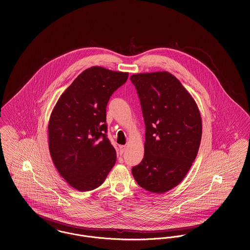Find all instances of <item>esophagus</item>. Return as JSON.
I'll return each mask as SVG.
<instances>
[{"mask_svg": "<svg viewBox=\"0 0 250 250\" xmlns=\"http://www.w3.org/2000/svg\"><path fill=\"white\" fill-rule=\"evenodd\" d=\"M125 149H126V145H120V146H119V154L122 155V154L124 153Z\"/></svg>", "mask_w": 250, "mask_h": 250, "instance_id": "esophagus-1", "label": "esophagus"}]
</instances>
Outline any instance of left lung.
<instances>
[{
  "label": "left lung",
  "mask_w": 250,
  "mask_h": 250,
  "mask_svg": "<svg viewBox=\"0 0 250 250\" xmlns=\"http://www.w3.org/2000/svg\"><path fill=\"white\" fill-rule=\"evenodd\" d=\"M145 123L144 157L132 168L137 183L164 193L185 178L196 158L202 136L198 107L178 79L167 71L131 76Z\"/></svg>",
  "instance_id": "left-lung-1"
}]
</instances>
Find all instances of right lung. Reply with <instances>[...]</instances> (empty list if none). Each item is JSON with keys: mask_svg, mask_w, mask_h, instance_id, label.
Masks as SVG:
<instances>
[{"mask_svg": "<svg viewBox=\"0 0 250 250\" xmlns=\"http://www.w3.org/2000/svg\"><path fill=\"white\" fill-rule=\"evenodd\" d=\"M129 73L93 66L62 94L48 126L49 150L61 176L80 191L103 184L116 162L107 137V102Z\"/></svg>", "mask_w": 250, "mask_h": 250, "instance_id": "add662e5", "label": "right lung"}]
</instances>
